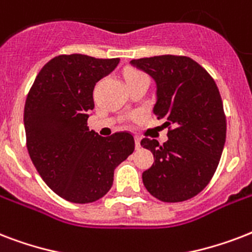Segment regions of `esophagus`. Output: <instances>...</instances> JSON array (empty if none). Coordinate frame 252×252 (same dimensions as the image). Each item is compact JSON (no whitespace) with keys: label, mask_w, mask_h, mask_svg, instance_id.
<instances>
[{"label":"esophagus","mask_w":252,"mask_h":252,"mask_svg":"<svg viewBox=\"0 0 252 252\" xmlns=\"http://www.w3.org/2000/svg\"><path fill=\"white\" fill-rule=\"evenodd\" d=\"M140 141H141V138L138 137V136H136V137H134V142H136V149H140V148H141V145H140Z\"/></svg>","instance_id":"1"}]
</instances>
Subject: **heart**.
<instances>
[{
  "mask_svg": "<svg viewBox=\"0 0 252 252\" xmlns=\"http://www.w3.org/2000/svg\"><path fill=\"white\" fill-rule=\"evenodd\" d=\"M124 77H126V84H129V82H134V81H148V77L144 72L141 70H138V69H128L124 73Z\"/></svg>",
  "mask_w": 252,
  "mask_h": 252,
  "instance_id": "1",
  "label": "heart"
}]
</instances>
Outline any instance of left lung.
Here are the masks:
<instances>
[{"instance_id": "obj_1", "label": "left lung", "mask_w": 252, "mask_h": 252, "mask_svg": "<svg viewBox=\"0 0 252 252\" xmlns=\"http://www.w3.org/2000/svg\"><path fill=\"white\" fill-rule=\"evenodd\" d=\"M130 64L154 80L153 112L168 126L163 145L148 137L141 140V146L154 157L152 167L142 172L144 186L165 203L191 199L211 182L225 145L226 116L219 87L187 56L162 55Z\"/></svg>"}]
</instances>
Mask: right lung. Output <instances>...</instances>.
Returning <instances> with one entry per match:
<instances>
[{"mask_svg":"<svg viewBox=\"0 0 252 252\" xmlns=\"http://www.w3.org/2000/svg\"><path fill=\"white\" fill-rule=\"evenodd\" d=\"M119 61L60 55L41 68L26 99L30 158L47 186L70 203L103 197L112 187L115 168L133 153L129 132L102 137L87 126L95 84Z\"/></svg>","mask_w":252,"mask_h":252,"instance_id":"right-lung-1","label":"right lung"}]
</instances>
